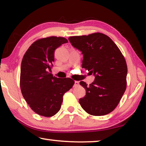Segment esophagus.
<instances>
[{"mask_svg": "<svg viewBox=\"0 0 146 146\" xmlns=\"http://www.w3.org/2000/svg\"><path fill=\"white\" fill-rule=\"evenodd\" d=\"M78 86H79V82L78 81H75L74 82V86L78 87Z\"/></svg>", "mask_w": 146, "mask_h": 146, "instance_id": "esophagus-1", "label": "esophagus"}]
</instances>
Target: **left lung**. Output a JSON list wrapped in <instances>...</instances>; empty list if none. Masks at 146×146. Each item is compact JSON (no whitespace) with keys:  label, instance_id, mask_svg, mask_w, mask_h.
<instances>
[{"label":"left lung","instance_id":"obj_1","mask_svg":"<svg viewBox=\"0 0 146 146\" xmlns=\"http://www.w3.org/2000/svg\"><path fill=\"white\" fill-rule=\"evenodd\" d=\"M73 47L83 54L82 67L95 76L90 86L81 81L86 96L79 103L87 113L104 115L115 108L126 88L127 64L118 47L102 33L69 37Z\"/></svg>","mask_w":146,"mask_h":146}]
</instances>
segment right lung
<instances>
[{
	"label": "right lung",
	"instance_id": "1",
	"mask_svg": "<svg viewBox=\"0 0 146 146\" xmlns=\"http://www.w3.org/2000/svg\"><path fill=\"white\" fill-rule=\"evenodd\" d=\"M68 40L50 36L35 41L24 55L21 67V89L31 109L45 117L55 115L61 108L63 95L73 86L69 78L54 77L51 70L55 50Z\"/></svg>",
	"mask_w": 146,
	"mask_h": 146
}]
</instances>
